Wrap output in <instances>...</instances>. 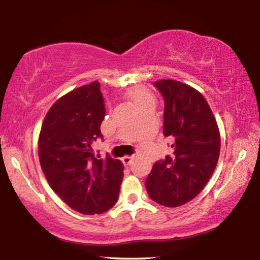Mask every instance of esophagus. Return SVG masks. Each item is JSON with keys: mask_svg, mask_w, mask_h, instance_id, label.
I'll return each mask as SVG.
<instances>
[{"mask_svg": "<svg viewBox=\"0 0 260 260\" xmlns=\"http://www.w3.org/2000/svg\"><path fill=\"white\" fill-rule=\"evenodd\" d=\"M121 160H122V162H124L125 166H128V165L132 164V161H133V157H132V156H125V157H122Z\"/></svg>", "mask_w": 260, "mask_h": 260, "instance_id": "1", "label": "esophagus"}]
</instances>
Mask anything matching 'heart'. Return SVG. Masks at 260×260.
I'll use <instances>...</instances> for the list:
<instances>
[{
  "instance_id": "heart-1",
  "label": "heart",
  "mask_w": 260,
  "mask_h": 260,
  "mask_svg": "<svg viewBox=\"0 0 260 260\" xmlns=\"http://www.w3.org/2000/svg\"><path fill=\"white\" fill-rule=\"evenodd\" d=\"M127 96L139 110L146 108L150 104H155V100H153L152 95L144 87L134 86L129 88V90L127 91Z\"/></svg>"
}]
</instances>
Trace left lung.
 Here are the masks:
<instances>
[{
    "label": "left lung",
    "mask_w": 260,
    "mask_h": 260,
    "mask_svg": "<svg viewBox=\"0 0 260 260\" xmlns=\"http://www.w3.org/2000/svg\"><path fill=\"white\" fill-rule=\"evenodd\" d=\"M164 99L165 138L173 141V155L153 164L146 180L156 203L177 208L203 190L213 174L220 152L217 121L200 91L175 80L156 81Z\"/></svg>",
    "instance_id": "8db88e82"
}]
</instances>
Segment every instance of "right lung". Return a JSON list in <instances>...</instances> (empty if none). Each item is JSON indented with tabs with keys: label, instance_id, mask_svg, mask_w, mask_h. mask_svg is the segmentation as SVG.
<instances>
[{
	"label": "right lung",
	"instance_id": "right-lung-1",
	"mask_svg": "<svg viewBox=\"0 0 260 260\" xmlns=\"http://www.w3.org/2000/svg\"><path fill=\"white\" fill-rule=\"evenodd\" d=\"M105 116L99 81L77 88L49 109L39 138V159L52 190L82 214H101L117 203L124 167L107 153L95 157Z\"/></svg>",
	"mask_w": 260,
	"mask_h": 260
}]
</instances>
